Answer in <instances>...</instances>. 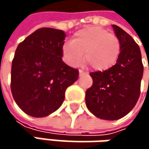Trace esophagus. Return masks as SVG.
Here are the masks:
<instances>
[{"label":"esophagus","instance_id":"1","mask_svg":"<svg viewBox=\"0 0 149 149\" xmlns=\"http://www.w3.org/2000/svg\"><path fill=\"white\" fill-rule=\"evenodd\" d=\"M85 74V72H84V71H82V70H79V76L81 77V76H83V75Z\"/></svg>","mask_w":149,"mask_h":149}]
</instances>
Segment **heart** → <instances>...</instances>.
Here are the masks:
<instances>
[{
  "label": "heart",
  "instance_id": "1",
  "mask_svg": "<svg viewBox=\"0 0 149 149\" xmlns=\"http://www.w3.org/2000/svg\"><path fill=\"white\" fill-rule=\"evenodd\" d=\"M63 56L67 64L76 66L85 53L86 60L93 69L104 72L115 65L120 52L119 39L99 26H89L77 31L72 43L63 46Z\"/></svg>",
  "mask_w": 149,
  "mask_h": 149
}]
</instances>
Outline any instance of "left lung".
<instances>
[{"label":"left lung","mask_w":149,"mask_h":149,"mask_svg":"<svg viewBox=\"0 0 149 149\" xmlns=\"http://www.w3.org/2000/svg\"><path fill=\"white\" fill-rule=\"evenodd\" d=\"M121 43L116 65L104 72L90 73L93 84L85 93L88 109L104 120H118L129 114L140 97L143 65L139 45L124 30L112 25Z\"/></svg>","instance_id":"left-lung-1"}]
</instances>
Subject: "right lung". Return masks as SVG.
<instances>
[{
    "label": "right lung",
    "mask_w": 149,
    "mask_h": 149,
    "mask_svg": "<svg viewBox=\"0 0 149 149\" xmlns=\"http://www.w3.org/2000/svg\"><path fill=\"white\" fill-rule=\"evenodd\" d=\"M65 33L43 27L17 46L11 69V91L27 115L45 117L64 102L67 87L77 80L78 71L62 60Z\"/></svg>",
    "instance_id": "1"
}]
</instances>
